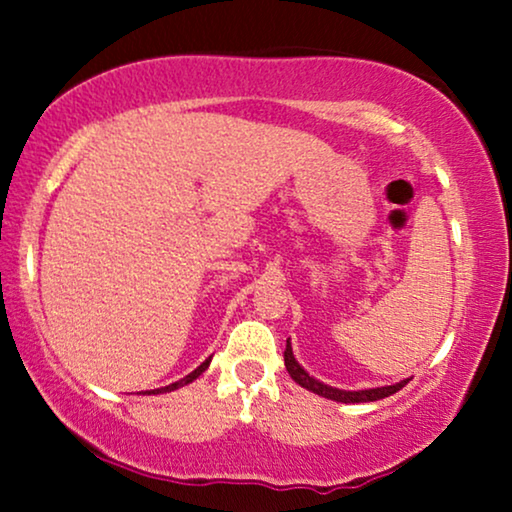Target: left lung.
<instances>
[{"mask_svg":"<svg viewBox=\"0 0 512 512\" xmlns=\"http://www.w3.org/2000/svg\"><path fill=\"white\" fill-rule=\"evenodd\" d=\"M284 366H286V370H289L291 380L298 382L300 387L307 389V391H312V394H317V396L331 398V401H338V403H370V401H380V398H387L391 394H396V391H401L405 384H408V380H410V377H408V380L389 384V387L359 389V391H345V389L328 387V384L310 377V373H307V370L296 361V356H293V349H291V340H286Z\"/></svg>","mask_w":512,"mask_h":512,"instance_id":"1","label":"left lung"}]
</instances>
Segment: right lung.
I'll return each mask as SVG.
<instances>
[{"mask_svg": "<svg viewBox=\"0 0 512 512\" xmlns=\"http://www.w3.org/2000/svg\"><path fill=\"white\" fill-rule=\"evenodd\" d=\"M209 361H212V356H209V359L202 361L200 366L193 370V373H188L186 377H181V380L172 382V384H167V387H160V389H151V391H139V394H167V391H174V389H179V387H186V384H191L193 380H198V377H200L202 373H205V370L209 368Z\"/></svg>", "mask_w": 512, "mask_h": 512, "instance_id": "right-lung-1", "label": "right lung"}]
</instances>
